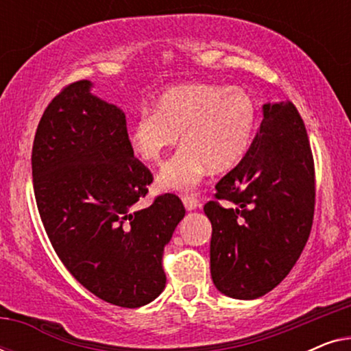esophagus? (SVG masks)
Instances as JSON below:
<instances>
[{"mask_svg": "<svg viewBox=\"0 0 351 351\" xmlns=\"http://www.w3.org/2000/svg\"><path fill=\"white\" fill-rule=\"evenodd\" d=\"M182 201H184L186 210H193L198 208V198L195 195H184L182 196Z\"/></svg>", "mask_w": 351, "mask_h": 351, "instance_id": "esophagus-1", "label": "esophagus"}]
</instances>
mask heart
Instances as JSON below:
<instances>
[{
  "instance_id": "1",
  "label": "heart",
  "mask_w": 351,
  "mask_h": 351,
  "mask_svg": "<svg viewBox=\"0 0 351 351\" xmlns=\"http://www.w3.org/2000/svg\"><path fill=\"white\" fill-rule=\"evenodd\" d=\"M257 107L241 88L191 83L167 89L155 112H142L131 126V147L141 160L158 162L182 136V150L162 167V189L189 190L214 172L232 169L246 155Z\"/></svg>"
}]
</instances>
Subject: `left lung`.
<instances>
[{
  "instance_id": "obj_1",
  "label": "left lung",
  "mask_w": 351,
  "mask_h": 351,
  "mask_svg": "<svg viewBox=\"0 0 351 351\" xmlns=\"http://www.w3.org/2000/svg\"><path fill=\"white\" fill-rule=\"evenodd\" d=\"M204 213L213 223L210 276L222 294L257 299L289 275L315 214L313 153L294 104L263 105L251 147L217 182Z\"/></svg>"
}]
</instances>
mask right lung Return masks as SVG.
<instances>
[{"label":"right lung","mask_w":351,"mask_h":351,"mask_svg":"<svg viewBox=\"0 0 351 351\" xmlns=\"http://www.w3.org/2000/svg\"><path fill=\"white\" fill-rule=\"evenodd\" d=\"M90 86H65L43 113L33 191L47 238L75 280L108 304L137 308L165 289L162 251L185 208L172 193L137 208L153 174L134 156L124 113Z\"/></svg>","instance_id":"right-lung-1"}]
</instances>
